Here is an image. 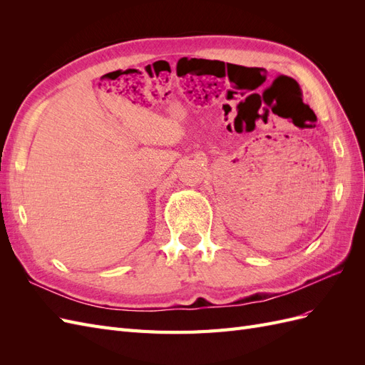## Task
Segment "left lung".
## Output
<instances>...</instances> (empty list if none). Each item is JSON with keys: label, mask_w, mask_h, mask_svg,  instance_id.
Returning <instances> with one entry per match:
<instances>
[{"label": "left lung", "mask_w": 365, "mask_h": 365, "mask_svg": "<svg viewBox=\"0 0 365 365\" xmlns=\"http://www.w3.org/2000/svg\"><path fill=\"white\" fill-rule=\"evenodd\" d=\"M282 76H283V74H282ZM279 77H280V76H279ZM286 77H288V76H286ZM289 79H292V77H289ZM292 81H294V79H292ZM294 82H295V85H297V88H298V91H302V90H300V85L297 83V81H294ZM300 94H302V93H300Z\"/></svg>", "instance_id": "left-lung-1"}]
</instances>
